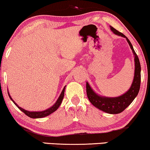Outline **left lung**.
<instances>
[{
	"label": "left lung",
	"instance_id": "8db88e82",
	"mask_svg": "<svg viewBox=\"0 0 150 150\" xmlns=\"http://www.w3.org/2000/svg\"><path fill=\"white\" fill-rule=\"evenodd\" d=\"M111 30L115 35L126 38L127 41L129 45L134 56V64H135V70H134V77L132 84L130 88L126 93L121 95L118 97H105L96 93L91 88L90 85L86 81V94L89 101L93 105L98 109L110 114H117L122 112L129 105L133 102L135 98L139 92L140 86H141V64L137 54L134 50L133 46L130 41L125 35L120 33L113 27H111Z\"/></svg>",
	"mask_w": 150,
	"mask_h": 150
}]
</instances>
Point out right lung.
Wrapping results in <instances>:
<instances>
[{
    "label": "right lung",
    "instance_id": "add662e5",
    "mask_svg": "<svg viewBox=\"0 0 150 150\" xmlns=\"http://www.w3.org/2000/svg\"><path fill=\"white\" fill-rule=\"evenodd\" d=\"M65 88H66V86L64 87L63 90H62L61 94H60L59 97L58 98L57 100L55 103H54V105L52 106V107L48 108V109H45V110H44V111H28V110L23 109V108L20 107L19 106L17 105L16 102H15L14 100H13L12 97L10 96V95H9V92H8V95H9V98H10L11 100H12V101L14 102V105H16V107L21 110V111H23V112L25 114L27 115L28 117H31V118H41V117H44L45 116H48V115H50L51 113L54 112V111H55L59 107L60 105L62 104V100H63V98H64V91H65Z\"/></svg>",
    "mask_w": 150,
    "mask_h": 150
}]
</instances>
